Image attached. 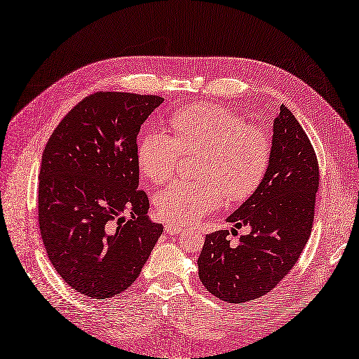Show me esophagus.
<instances>
[{"instance_id": "obj_1", "label": "esophagus", "mask_w": 359, "mask_h": 359, "mask_svg": "<svg viewBox=\"0 0 359 359\" xmlns=\"http://www.w3.org/2000/svg\"><path fill=\"white\" fill-rule=\"evenodd\" d=\"M182 230H184V229H182L181 226L174 224V222H168V224L165 226V231H166L168 234H172V236H174V234H180Z\"/></svg>"}]
</instances>
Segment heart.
<instances>
[{
	"mask_svg": "<svg viewBox=\"0 0 359 359\" xmlns=\"http://www.w3.org/2000/svg\"><path fill=\"white\" fill-rule=\"evenodd\" d=\"M170 137L163 132L145 135L137 148L142 175L165 182L177 168L181 151L201 153L196 181H174L156 196L158 215L177 224L201 219L221 205L222 197L241 202L262 184L271 157L269 133L246 121L233 109L196 104L172 114Z\"/></svg>",
	"mask_w": 359,
	"mask_h": 359,
	"instance_id": "obj_1",
	"label": "heart"
}]
</instances>
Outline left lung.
Returning <instances> with one entry per match:
<instances>
[{
    "label": "left lung",
    "mask_w": 359,
    "mask_h": 359,
    "mask_svg": "<svg viewBox=\"0 0 359 359\" xmlns=\"http://www.w3.org/2000/svg\"><path fill=\"white\" fill-rule=\"evenodd\" d=\"M319 168L313 147L291 111L273 120L271 157L258 189L227 222L251 231L236 243L229 230L206 234L197 259L205 288L222 302L243 303L273 290L297 263L311 236ZM231 229V234H238Z\"/></svg>",
    "instance_id": "8db88e82"
}]
</instances>
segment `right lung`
I'll return each mask as SVG.
<instances>
[{"mask_svg":"<svg viewBox=\"0 0 359 359\" xmlns=\"http://www.w3.org/2000/svg\"><path fill=\"white\" fill-rule=\"evenodd\" d=\"M163 101L93 93L46 144L39 175L43 243L60 278L84 297L104 300L128 290L163 231L148 219L137 160L141 125Z\"/></svg>","mask_w":359,"mask_h":359,"instance_id":"obj_1","label":"right lung"}]
</instances>
